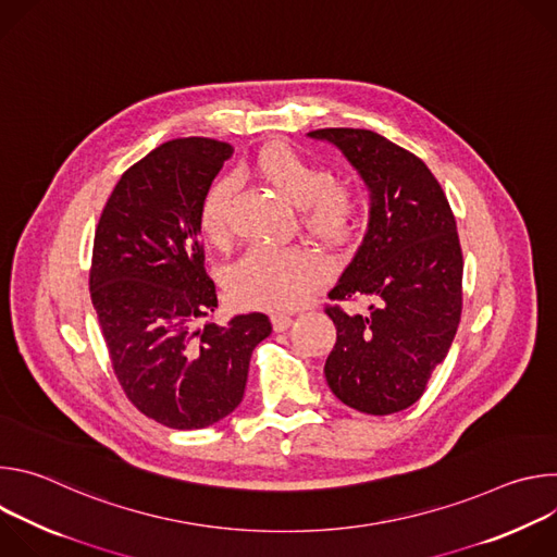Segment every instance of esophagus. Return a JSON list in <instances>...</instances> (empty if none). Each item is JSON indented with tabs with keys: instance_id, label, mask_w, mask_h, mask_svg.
Returning <instances> with one entry per match:
<instances>
[{
	"instance_id": "obj_1",
	"label": "esophagus",
	"mask_w": 557,
	"mask_h": 557,
	"mask_svg": "<svg viewBox=\"0 0 557 557\" xmlns=\"http://www.w3.org/2000/svg\"><path fill=\"white\" fill-rule=\"evenodd\" d=\"M271 322H273V329L280 333V331H286L293 324V317L286 314V312H275L271 317Z\"/></svg>"
}]
</instances>
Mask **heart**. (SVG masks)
<instances>
[{
  "label": "heart",
  "mask_w": 557,
  "mask_h": 557,
  "mask_svg": "<svg viewBox=\"0 0 557 557\" xmlns=\"http://www.w3.org/2000/svg\"><path fill=\"white\" fill-rule=\"evenodd\" d=\"M256 174L280 196L297 205L304 228L317 240L339 245L352 233L359 211L355 187L333 178L288 145H271L253 161ZM233 181L215 178L198 209V228L205 240L222 247L228 237V202ZM324 277L322 258L306 247H253L226 271L233 297L256 308H290Z\"/></svg>",
  "instance_id": "heart-1"
}]
</instances>
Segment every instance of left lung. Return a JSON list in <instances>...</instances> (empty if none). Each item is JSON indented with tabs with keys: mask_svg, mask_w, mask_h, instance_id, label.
I'll return each mask as SVG.
<instances>
[{
	"mask_svg": "<svg viewBox=\"0 0 557 557\" xmlns=\"http://www.w3.org/2000/svg\"><path fill=\"white\" fill-rule=\"evenodd\" d=\"M342 149L370 191L363 243L329 299L368 297L363 314L326 306L337 329L324 374L342 404L385 417L417 404L447 357L462 310V251L428 165L370 129L308 132Z\"/></svg>",
	"mask_w": 557,
	"mask_h": 557,
	"instance_id": "left-lung-1",
	"label": "left lung"
}]
</instances>
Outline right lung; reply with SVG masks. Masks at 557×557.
Wrapping results in <instances>:
<instances>
[{
	"label": "right lung",
	"instance_id": "obj_1",
	"mask_svg": "<svg viewBox=\"0 0 557 557\" xmlns=\"http://www.w3.org/2000/svg\"><path fill=\"white\" fill-rule=\"evenodd\" d=\"M231 153L200 136L156 147L121 176L95 233L90 297L114 374L172 430L209 428L240 406L251 355L273 331L264 312L209 320L218 295L198 209Z\"/></svg>",
	"mask_w": 557,
	"mask_h": 557
}]
</instances>
